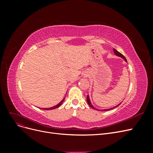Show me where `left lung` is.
<instances>
[{
	"mask_svg": "<svg viewBox=\"0 0 153 153\" xmlns=\"http://www.w3.org/2000/svg\"><path fill=\"white\" fill-rule=\"evenodd\" d=\"M113 50H114V53H115V55H116V56H118V57H121L123 59H124V61H125V62H127V61H126V59L125 58V57L123 55H122L121 53H119V52H117V51L115 50V49H113ZM87 103H88V105H89L91 108H94V109H95V110H100V111H107V110H112V109H114V108H115L116 107H117V106L119 105H121V103H119L118 105H117L116 106H114V107H112V108H106V109H103V110H100V109H98V108H96L94 106H93V105H92V103H91V100H90V98H89V94H88V96H87Z\"/></svg>",
	"mask_w": 153,
	"mask_h": 153,
	"instance_id": "left-lung-1",
	"label": "left lung"
}]
</instances>
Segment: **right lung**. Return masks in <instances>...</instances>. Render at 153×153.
<instances>
[{
  "instance_id": "add662e5",
  "label": "right lung",
  "mask_w": 153,
  "mask_h": 153,
  "mask_svg": "<svg viewBox=\"0 0 153 153\" xmlns=\"http://www.w3.org/2000/svg\"><path fill=\"white\" fill-rule=\"evenodd\" d=\"M64 99H65V97H64V98L61 101H60V102H59L57 105H55V106H52V107H50V108H42V109H43V110H53V109L57 108L59 107V106L62 105V103H63V101H64Z\"/></svg>"
}]
</instances>
